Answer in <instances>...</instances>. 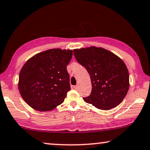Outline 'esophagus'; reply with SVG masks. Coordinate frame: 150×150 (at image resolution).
Listing matches in <instances>:
<instances>
[{"instance_id":"34e87169","label":"esophagus","mask_w":150,"mask_h":150,"mask_svg":"<svg viewBox=\"0 0 150 150\" xmlns=\"http://www.w3.org/2000/svg\"><path fill=\"white\" fill-rule=\"evenodd\" d=\"M74 88L76 90L79 89V85H76V86H74Z\"/></svg>"}]
</instances>
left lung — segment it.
<instances>
[{
	"label": "left lung",
	"instance_id": "obj_1",
	"mask_svg": "<svg viewBox=\"0 0 150 150\" xmlns=\"http://www.w3.org/2000/svg\"><path fill=\"white\" fill-rule=\"evenodd\" d=\"M73 52L90 75L92 91L89 96L84 97V101L102 110L118 105L129 88V71L125 62L101 47L76 49Z\"/></svg>",
	"mask_w": 150,
	"mask_h": 150
}]
</instances>
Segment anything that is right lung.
I'll return each mask as SVG.
<instances>
[{
    "mask_svg": "<svg viewBox=\"0 0 150 150\" xmlns=\"http://www.w3.org/2000/svg\"><path fill=\"white\" fill-rule=\"evenodd\" d=\"M72 51L52 49L36 54L21 68L18 88L28 105L40 112L51 111L64 102L70 90L67 66Z\"/></svg>",
    "mask_w": 150,
    "mask_h": 150,
    "instance_id": "obj_1",
    "label": "right lung"
}]
</instances>
